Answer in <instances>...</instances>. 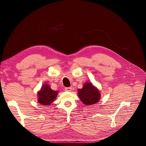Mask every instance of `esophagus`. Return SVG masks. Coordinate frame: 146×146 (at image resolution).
Instances as JSON below:
<instances>
[{
    "label": "esophagus",
    "instance_id": "obj_1",
    "mask_svg": "<svg viewBox=\"0 0 146 146\" xmlns=\"http://www.w3.org/2000/svg\"><path fill=\"white\" fill-rule=\"evenodd\" d=\"M65 90L67 91V92H71L72 91V88L69 87V88H65Z\"/></svg>",
    "mask_w": 146,
    "mask_h": 146
}]
</instances>
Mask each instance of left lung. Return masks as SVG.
I'll return each instance as SVG.
<instances>
[{
  "label": "left lung",
  "instance_id": "left-lung-1",
  "mask_svg": "<svg viewBox=\"0 0 146 146\" xmlns=\"http://www.w3.org/2000/svg\"><path fill=\"white\" fill-rule=\"evenodd\" d=\"M78 95L82 102L87 105L96 104L101 98L99 91L90 82H86L82 89H78Z\"/></svg>",
  "mask_w": 146,
  "mask_h": 146
}]
</instances>
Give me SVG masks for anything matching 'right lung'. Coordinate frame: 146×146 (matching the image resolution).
Instances as JSON below:
<instances>
[{
	"label": "right lung",
	"mask_w": 146,
	"mask_h": 146,
	"mask_svg": "<svg viewBox=\"0 0 146 146\" xmlns=\"http://www.w3.org/2000/svg\"><path fill=\"white\" fill-rule=\"evenodd\" d=\"M58 92L53 90L47 84H44L38 92V101L41 105H50L56 98Z\"/></svg>",
	"instance_id": "1"
}]
</instances>
